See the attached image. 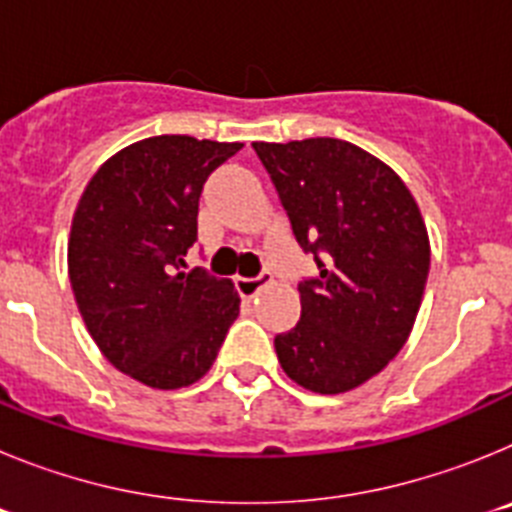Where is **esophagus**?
<instances>
[{
  "mask_svg": "<svg viewBox=\"0 0 512 512\" xmlns=\"http://www.w3.org/2000/svg\"><path fill=\"white\" fill-rule=\"evenodd\" d=\"M266 284H271L269 271H261L259 277H238V279H235V287H238V292H241L243 297H256L261 289L266 287Z\"/></svg>",
  "mask_w": 512,
  "mask_h": 512,
  "instance_id": "esophagus-1",
  "label": "esophagus"
}]
</instances>
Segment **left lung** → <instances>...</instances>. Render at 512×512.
Masks as SVG:
<instances>
[{
    "instance_id": "obj_1",
    "label": "left lung",
    "mask_w": 512,
    "mask_h": 512,
    "mask_svg": "<svg viewBox=\"0 0 512 512\" xmlns=\"http://www.w3.org/2000/svg\"><path fill=\"white\" fill-rule=\"evenodd\" d=\"M297 243L320 274L300 284L302 315L274 338L292 382L320 395L356 390L408 341L431 243L400 176L338 138L253 143Z\"/></svg>"
}]
</instances>
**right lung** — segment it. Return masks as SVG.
<instances>
[{
	"label": "right lung",
	"instance_id": "right-lung-1",
	"mask_svg": "<svg viewBox=\"0 0 512 512\" xmlns=\"http://www.w3.org/2000/svg\"><path fill=\"white\" fill-rule=\"evenodd\" d=\"M243 143L156 135L107 158L76 205L69 279L107 361L153 390L210 372L241 312L230 279L187 269L207 176Z\"/></svg>",
	"mask_w": 512,
	"mask_h": 512
}]
</instances>
